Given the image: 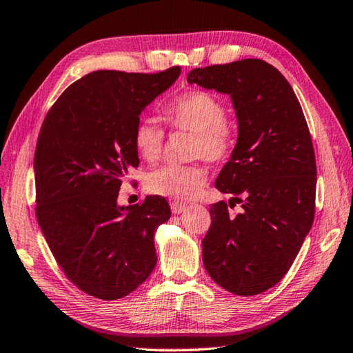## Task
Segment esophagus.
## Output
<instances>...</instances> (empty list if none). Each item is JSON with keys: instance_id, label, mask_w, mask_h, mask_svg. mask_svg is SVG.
<instances>
[{"instance_id": "obj_1", "label": "esophagus", "mask_w": 353, "mask_h": 353, "mask_svg": "<svg viewBox=\"0 0 353 353\" xmlns=\"http://www.w3.org/2000/svg\"><path fill=\"white\" fill-rule=\"evenodd\" d=\"M186 210V205L182 202H171V211L172 214H181Z\"/></svg>"}]
</instances>
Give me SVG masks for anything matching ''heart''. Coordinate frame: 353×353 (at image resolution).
I'll use <instances>...</instances> for the list:
<instances>
[{
  "mask_svg": "<svg viewBox=\"0 0 353 353\" xmlns=\"http://www.w3.org/2000/svg\"><path fill=\"white\" fill-rule=\"evenodd\" d=\"M170 127L194 136L192 156L210 163L228 159L236 143V131L226 121L223 102L203 90H191L171 99L162 110ZM133 143L143 161L156 162L163 150V130L153 119H141L133 131ZM206 182L200 165H165L147 176V188L159 196L188 200L196 197Z\"/></svg>",
  "mask_w": 353,
  "mask_h": 353,
  "instance_id": "obj_1",
  "label": "heart"
}]
</instances>
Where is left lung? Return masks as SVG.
<instances>
[{"label": "left lung", "instance_id": "8db88e82", "mask_svg": "<svg viewBox=\"0 0 353 353\" xmlns=\"http://www.w3.org/2000/svg\"><path fill=\"white\" fill-rule=\"evenodd\" d=\"M188 82L230 94L239 122L216 188L243 211L232 217L223 200L211 206L205 269L232 294H261L285 277L314 223L316 165L305 114L285 76L261 59L194 68Z\"/></svg>", "mask_w": 353, "mask_h": 353}]
</instances>
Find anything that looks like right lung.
I'll return each instance as SVG.
<instances>
[{
    "label": "right lung",
    "instance_id": "add662e5",
    "mask_svg": "<svg viewBox=\"0 0 353 353\" xmlns=\"http://www.w3.org/2000/svg\"><path fill=\"white\" fill-rule=\"evenodd\" d=\"M181 67L159 73L98 70L73 82L41 127L33 170L37 217L53 257L81 291L101 300L133 292L156 266L154 232L171 210L161 196L119 206L139 165L133 131Z\"/></svg>",
    "mask_w": 353,
    "mask_h": 353
}]
</instances>
